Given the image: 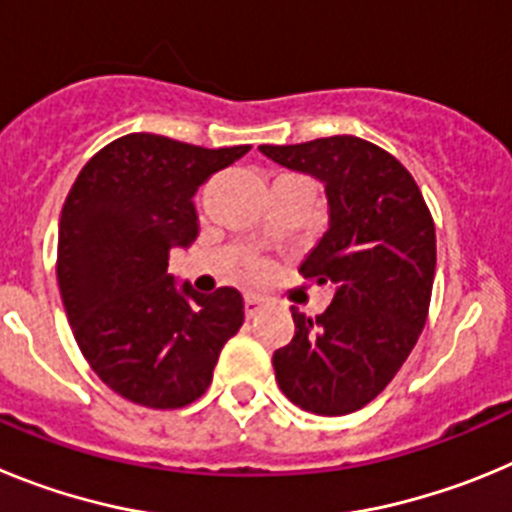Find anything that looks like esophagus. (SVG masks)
<instances>
[{
	"label": "esophagus",
	"instance_id": "34e87169",
	"mask_svg": "<svg viewBox=\"0 0 512 512\" xmlns=\"http://www.w3.org/2000/svg\"><path fill=\"white\" fill-rule=\"evenodd\" d=\"M264 310V300L256 295H246V315L248 318H253V315H259V312Z\"/></svg>",
	"mask_w": 512,
	"mask_h": 512
}]
</instances>
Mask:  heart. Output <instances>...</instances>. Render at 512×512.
I'll list each match as a JSON object with an SVG mask.
<instances>
[{
    "mask_svg": "<svg viewBox=\"0 0 512 512\" xmlns=\"http://www.w3.org/2000/svg\"><path fill=\"white\" fill-rule=\"evenodd\" d=\"M261 269H264V266H259V271H261Z\"/></svg>",
    "mask_w": 512,
    "mask_h": 512,
    "instance_id": "obj_1",
    "label": "heart"
}]
</instances>
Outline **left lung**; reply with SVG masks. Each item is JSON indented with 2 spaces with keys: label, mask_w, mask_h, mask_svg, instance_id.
<instances>
[{
  "label": "left lung",
  "mask_w": 512,
  "mask_h": 512,
  "mask_svg": "<svg viewBox=\"0 0 512 512\" xmlns=\"http://www.w3.org/2000/svg\"><path fill=\"white\" fill-rule=\"evenodd\" d=\"M318 179L328 228L300 271L333 287L318 318L292 307L295 338L274 354L279 390L315 415H348L392 382L418 343L436 274V228L410 171L356 135L259 146Z\"/></svg>",
  "instance_id": "8db88e82"
}]
</instances>
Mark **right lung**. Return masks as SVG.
Wrapping results in <instances>:
<instances>
[{
	"label": "right lung",
	"mask_w": 512,
	"mask_h": 512,
	"mask_svg": "<svg viewBox=\"0 0 512 512\" xmlns=\"http://www.w3.org/2000/svg\"><path fill=\"white\" fill-rule=\"evenodd\" d=\"M248 151L122 135L89 158L63 202V307L94 374L125 400L174 410L202 397L243 325L238 289L179 284L169 253L197 241V189Z\"/></svg>",
	"instance_id": "add662e5"
}]
</instances>
